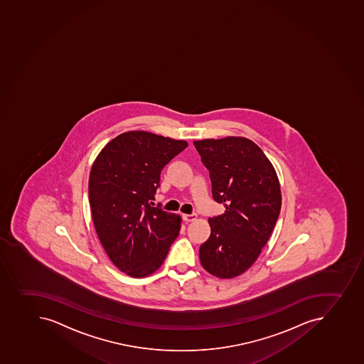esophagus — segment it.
Listing matches in <instances>:
<instances>
[{"label": "esophagus", "mask_w": 364, "mask_h": 364, "mask_svg": "<svg viewBox=\"0 0 364 364\" xmlns=\"http://www.w3.org/2000/svg\"><path fill=\"white\" fill-rule=\"evenodd\" d=\"M198 215L196 213H191V215H183V219L186 223L194 222L197 219Z\"/></svg>", "instance_id": "1"}]
</instances>
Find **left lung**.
Returning a JSON list of instances; mask_svg holds the SVG:
<instances>
[{
	"label": "left lung",
	"instance_id": "8db88e82",
	"mask_svg": "<svg viewBox=\"0 0 364 364\" xmlns=\"http://www.w3.org/2000/svg\"><path fill=\"white\" fill-rule=\"evenodd\" d=\"M210 171L212 196L225 212L208 219L211 235L199 259L215 277H237L252 267L281 212V185L270 160L242 136L193 141Z\"/></svg>",
	"mask_w": 364,
	"mask_h": 364
}]
</instances>
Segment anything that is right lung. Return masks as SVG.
I'll return each mask as SVG.
<instances>
[{
    "label": "right lung",
    "mask_w": 364,
    "mask_h": 364,
    "mask_svg": "<svg viewBox=\"0 0 364 364\" xmlns=\"http://www.w3.org/2000/svg\"><path fill=\"white\" fill-rule=\"evenodd\" d=\"M183 140L131 131L101 149L88 183L92 218L119 270L142 278L158 270L181 231L179 215L153 208L160 172L186 149Z\"/></svg>",
    "instance_id": "add662e5"
}]
</instances>
